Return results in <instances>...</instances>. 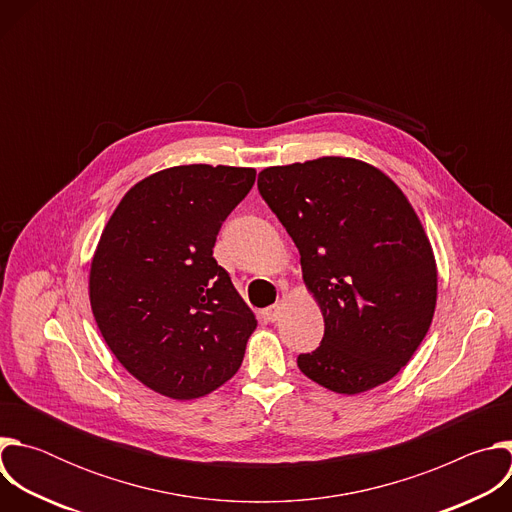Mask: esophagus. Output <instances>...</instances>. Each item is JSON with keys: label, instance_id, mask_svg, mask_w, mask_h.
Segmentation results:
<instances>
[{"label": "esophagus", "instance_id": "1", "mask_svg": "<svg viewBox=\"0 0 512 512\" xmlns=\"http://www.w3.org/2000/svg\"><path fill=\"white\" fill-rule=\"evenodd\" d=\"M279 316H281V306H279V304L269 306V308H265V310H263V318H265L267 322H277V320H279Z\"/></svg>", "mask_w": 512, "mask_h": 512}]
</instances>
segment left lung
<instances>
[{"mask_svg":"<svg viewBox=\"0 0 512 512\" xmlns=\"http://www.w3.org/2000/svg\"><path fill=\"white\" fill-rule=\"evenodd\" d=\"M259 192L300 251L324 338L300 354L314 383L358 395L391 381L425 338L437 302L431 243L379 168L324 156L259 172Z\"/></svg>","mask_w":512,"mask_h":512,"instance_id":"1","label":"left lung"}]
</instances>
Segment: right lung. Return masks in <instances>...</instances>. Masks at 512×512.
<instances>
[{
	"mask_svg": "<svg viewBox=\"0 0 512 512\" xmlns=\"http://www.w3.org/2000/svg\"><path fill=\"white\" fill-rule=\"evenodd\" d=\"M253 168L190 164L121 198L95 249L89 298L115 358L170 399H198L241 367L257 328L212 247L255 184Z\"/></svg>",
	"mask_w": 512,
	"mask_h": 512,
	"instance_id": "obj_1",
	"label": "right lung"
}]
</instances>
